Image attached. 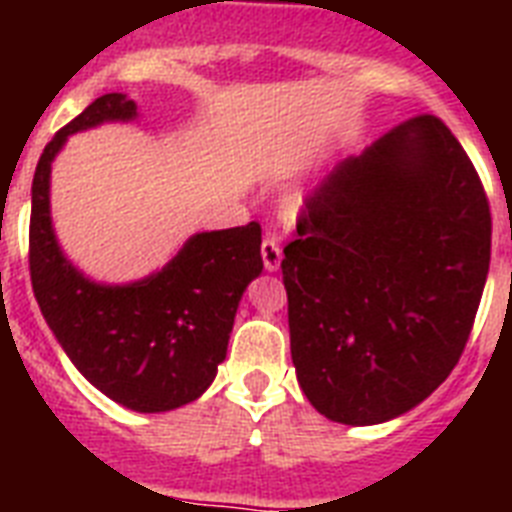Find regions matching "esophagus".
Returning a JSON list of instances; mask_svg holds the SVG:
<instances>
[{
	"label": "esophagus",
	"mask_w": 512,
	"mask_h": 512,
	"mask_svg": "<svg viewBox=\"0 0 512 512\" xmlns=\"http://www.w3.org/2000/svg\"><path fill=\"white\" fill-rule=\"evenodd\" d=\"M260 252H263L265 271H279V265H281V244H279V241L273 239V236H265Z\"/></svg>",
	"instance_id": "obj_1"
}]
</instances>
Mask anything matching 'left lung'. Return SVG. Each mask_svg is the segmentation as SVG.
Segmentation results:
<instances>
[{
  "label": "left lung",
  "mask_w": 512,
  "mask_h": 512,
  "mask_svg": "<svg viewBox=\"0 0 512 512\" xmlns=\"http://www.w3.org/2000/svg\"><path fill=\"white\" fill-rule=\"evenodd\" d=\"M492 257L476 167L438 116L420 114L329 172L284 247L292 364L342 425L409 412L452 374Z\"/></svg>",
  "instance_id": "1"
}]
</instances>
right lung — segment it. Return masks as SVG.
Here are the masks:
<instances>
[{"label":"right lung","instance_id":"add662e5","mask_svg":"<svg viewBox=\"0 0 512 512\" xmlns=\"http://www.w3.org/2000/svg\"><path fill=\"white\" fill-rule=\"evenodd\" d=\"M122 92L92 100L44 146L31 185L28 271L42 316L87 380L135 412L196 401L225 358L244 289L263 271L260 223L196 233L159 273L127 287L84 279L50 223V164L71 132L132 119Z\"/></svg>","mask_w":512,"mask_h":512}]
</instances>
